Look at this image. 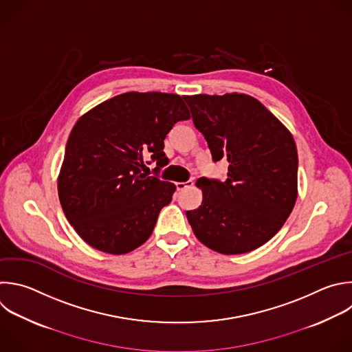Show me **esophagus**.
I'll return each instance as SVG.
<instances>
[{
	"instance_id": "34e87169",
	"label": "esophagus",
	"mask_w": 352,
	"mask_h": 352,
	"mask_svg": "<svg viewBox=\"0 0 352 352\" xmlns=\"http://www.w3.org/2000/svg\"><path fill=\"white\" fill-rule=\"evenodd\" d=\"M193 185V181H186V182H177L175 184V186H177V190L178 192H181V190H184V189H186V188H189V186H192Z\"/></svg>"
}]
</instances>
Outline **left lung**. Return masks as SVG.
<instances>
[{
    "instance_id": "8db88e82",
    "label": "left lung",
    "mask_w": 352,
    "mask_h": 352,
    "mask_svg": "<svg viewBox=\"0 0 352 352\" xmlns=\"http://www.w3.org/2000/svg\"><path fill=\"white\" fill-rule=\"evenodd\" d=\"M212 162L229 163L225 181L201 177V206L186 211L196 238L221 254L267 243L297 199L298 157L289 130L245 94L184 96Z\"/></svg>"
}]
</instances>
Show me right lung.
Returning <instances> with one entry per match:
<instances>
[{
  "instance_id": "right-lung-1",
  "label": "right lung",
  "mask_w": 352,
  "mask_h": 352,
  "mask_svg": "<svg viewBox=\"0 0 352 352\" xmlns=\"http://www.w3.org/2000/svg\"><path fill=\"white\" fill-rule=\"evenodd\" d=\"M190 119L182 98L126 92L80 117L66 144L58 179L63 212L80 238L109 254H126L152 235L175 185L142 173L167 164L164 138Z\"/></svg>"
}]
</instances>
